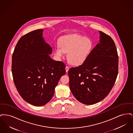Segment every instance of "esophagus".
<instances>
[{
  "instance_id": "34e87169",
  "label": "esophagus",
  "mask_w": 133,
  "mask_h": 133,
  "mask_svg": "<svg viewBox=\"0 0 133 133\" xmlns=\"http://www.w3.org/2000/svg\"><path fill=\"white\" fill-rule=\"evenodd\" d=\"M65 69H66V72H68V70L69 69V67L68 66H66Z\"/></svg>"
}]
</instances>
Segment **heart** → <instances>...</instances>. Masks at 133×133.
<instances>
[{"label": "heart", "mask_w": 133, "mask_h": 133, "mask_svg": "<svg viewBox=\"0 0 133 133\" xmlns=\"http://www.w3.org/2000/svg\"><path fill=\"white\" fill-rule=\"evenodd\" d=\"M60 46L55 49V54L61 58L65 52L68 53L67 58L70 62L73 64H80L87 58L92 47L91 41L88 38L72 34L64 36L59 42Z\"/></svg>", "instance_id": "heart-1"}]
</instances>
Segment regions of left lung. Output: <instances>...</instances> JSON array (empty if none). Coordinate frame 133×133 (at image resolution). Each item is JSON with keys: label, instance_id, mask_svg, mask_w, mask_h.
Segmentation results:
<instances>
[{"label": "left lung", "instance_id": "8db88e82", "mask_svg": "<svg viewBox=\"0 0 133 133\" xmlns=\"http://www.w3.org/2000/svg\"><path fill=\"white\" fill-rule=\"evenodd\" d=\"M100 42L78 67L68 71L70 90L78 101L92 105L107 96L118 74L119 56L113 40L102 31Z\"/></svg>", "mask_w": 133, "mask_h": 133}]
</instances>
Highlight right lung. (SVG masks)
Returning <instances> with one entry per match:
<instances>
[{
    "label": "right lung",
    "instance_id": "1",
    "mask_svg": "<svg viewBox=\"0 0 133 133\" xmlns=\"http://www.w3.org/2000/svg\"><path fill=\"white\" fill-rule=\"evenodd\" d=\"M43 29L30 32L20 38L12 57L15 86L23 100L35 106L46 104L65 74V64L53 60L52 48L45 42Z\"/></svg>",
    "mask_w": 133,
    "mask_h": 133
}]
</instances>
